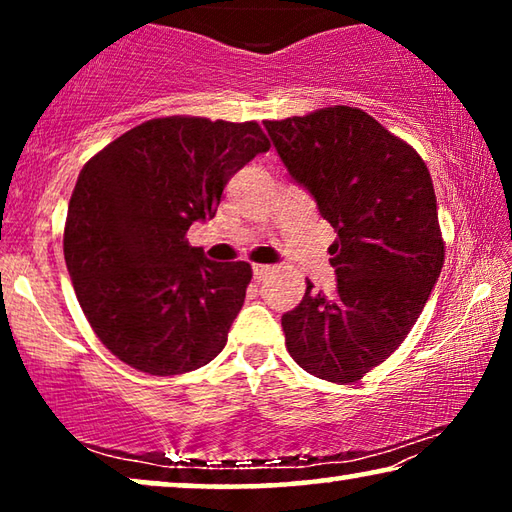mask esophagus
<instances>
[{"mask_svg": "<svg viewBox=\"0 0 512 512\" xmlns=\"http://www.w3.org/2000/svg\"><path fill=\"white\" fill-rule=\"evenodd\" d=\"M271 271H273V266H268V264H253L255 280H264V277L271 275Z\"/></svg>", "mask_w": 512, "mask_h": 512, "instance_id": "1", "label": "esophagus"}]
</instances>
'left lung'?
I'll return each instance as SVG.
<instances>
[{"mask_svg":"<svg viewBox=\"0 0 512 512\" xmlns=\"http://www.w3.org/2000/svg\"><path fill=\"white\" fill-rule=\"evenodd\" d=\"M264 126L336 232V291L325 296L307 280L305 298L282 316L287 350L311 375L352 384L400 348L443 268L429 169L359 108H320Z\"/></svg>","mask_w":512,"mask_h":512,"instance_id":"8db88e82","label":"left lung"}]
</instances>
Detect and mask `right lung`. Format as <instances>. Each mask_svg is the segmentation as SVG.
Returning a JSON list of instances; mask_svg holds the SVG:
<instances>
[{
    "mask_svg": "<svg viewBox=\"0 0 512 512\" xmlns=\"http://www.w3.org/2000/svg\"><path fill=\"white\" fill-rule=\"evenodd\" d=\"M257 121L158 117L85 162L69 198L65 264L99 341L149 375H183L225 348L253 277L185 239L223 187L266 153Z\"/></svg>",
    "mask_w": 512,
    "mask_h": 512,
    "instance_id": "add662e5",
    "label": "right lung"
}]
</instances>
